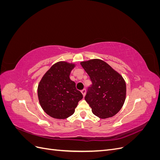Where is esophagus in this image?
<instances>
[{
	"mask_svg": "<svg viewBox=\"0 0 160 160\" xmlns=\"http://www.w3.org/2000/svg\"><path fill=\"white\" fill-rule=\"evenodd\" d=\"M81 93H82V94H83V97H85V93H86V89H83L81 91Z\"/></svg>",
	"mask_w": 160,
	"mask_h": 160,
	"instance_id": "esophagus-1",
	"label": "esophagus"
}]
</instances>
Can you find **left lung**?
Wrapping results in <instances>:
<instances>
[{
	"label": "left lung",
	"instance_id": "1",
	"mask_svg": "<svg viewBox=\"0 0 160 160\" xmlns=\"http://www.w3.org/2000/svg\"><path fill=\"white\" fill-rule=\"evenodd\" d=\"M90 77L85 99L92 112L101 119L111 118L122 109L126 95V85L122 75L102 60L81 62Z\"/></svg>",
	"mask_w": 160,
	"mask_h": 160
}]
</instances>
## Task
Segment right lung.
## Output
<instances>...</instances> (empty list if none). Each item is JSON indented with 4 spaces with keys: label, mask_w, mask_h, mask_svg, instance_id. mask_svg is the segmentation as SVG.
<instances>
[{
    "label": "right lung",
    "mask_w": 160,
    "mask_h": 160,
    "mask_svg": "<svg viewBox=\"0 0 160 160\" xmlns=\"http://www.w3.org/2000/svg\"><path fill=\"white\" fill-rule=\"evenodd\" d=\"M75 65L61 61L53 65L38 86V98L45 112L55 119H66L75 112L83 95L69 75Z\"/></svg>",
    "instance_id": "add662e5"
}]
</instances>
